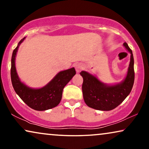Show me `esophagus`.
Wrapping results in <instances>:
<instances>
[{"mask_svg":"<svg viewBox=\"0 0 149 149\" xmlns=\"http://www.w3.org/2000/svg\"><path fill=\"white\" fill-rule=\"evenodd\" d=\"M74 68L75 70L77 71V72H79L80 71L82 70V69L83 68V66L82 64H81V63H78V64H74Z\"/></svg>","mask_w":149,"mask_h":149,"instance_id":"obj_1","label":"esophagus"}]
</instances>
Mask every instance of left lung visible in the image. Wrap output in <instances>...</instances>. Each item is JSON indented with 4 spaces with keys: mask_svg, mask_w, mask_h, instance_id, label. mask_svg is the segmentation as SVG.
I'll list each match as a JSON object with an SVG mask.
<instances>
[{
    "mask_svg": "<svg viewBox=\"0 0 149 149\" xmlns=\"http://www.w3.org/2000/svg\"><path fill=\"white\" fill-rule=\"evenodd\" d=\"M123 45L131 54L127 76L121 83L108 85L86 71H81L83 79L82 91L86 104L99 111H111L122 103L131 92L134 82V57L132 51L125 42Z\"/></svg>",
    "mask_w": 149,
    "mask_h": 149,
    "instance_id": "obj_1",
    "label": "left lung"
}]
</instances>
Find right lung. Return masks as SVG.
Wrapping results in <instances>:
<instances>
[{"label":"right lung","mask_w":149,"mask_h":149,"mask_svg":"<svg viewBox=\"0 0 149 149\" xmlns=\"http://www.w3.org/2000/svg\"><path fill=\"white\" fill-rule=\"evenodd\" d=\"M13 50L11 58V78L13 89L20 98L31 109L36 111H46L57 107L60 102L64 87L76 74L74 68L61 71L45 86L40 89H32L19 80L15 68V56L19 45Z\"/></svg>","instance_id":"add662e5"}]
</instances>
